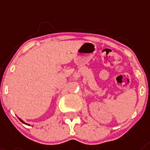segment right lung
Wrapping results in <instances>:
<instances>
[{
	"mask_svg": "<svg viewBox=\"0 0 150 150\" xmlns=\"http://www.w3.org/2000/svg\"><path fill=\"white\" fill-rule=\"evenodd\" d=\"M18 119H19V120H20V121H22V123H23V124H25V125H28V124H26V123H25V121H22V119H21V118H19V117H18Z\"/></svg>",
	"mask_w": 150,
	"mask_h": 150,
	"instance_id": "1",
	"label": "right lung"
}]
</instances>
